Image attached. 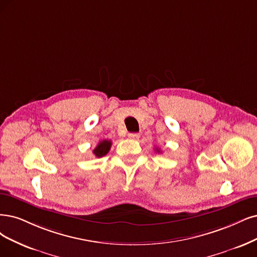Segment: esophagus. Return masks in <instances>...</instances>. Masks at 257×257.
I'll use <instances>...</instances> for the list:
<instances>
[{
	"label": "esophagus",
	"instance_id": "34e87169",
	"mask_svg": "<svg viewBox=\"0 0 257 257\" xmlns=\"http://www.w3.org/2000/svg\"><path fill=\"white\" fill-rule=\"evenodd\" d=\"M128 138L132 139V140H138L140 138V135L139 134H129Z\"/></svg>",
	"mask_w": 257,
	"mask_h": 257
}]
</instances>
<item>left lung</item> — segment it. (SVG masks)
Here are the masks:
<instances>
[{
  "label": "left lung",
  "mask_w": 257,
  "mask_h": 257,
  "mask_svg": "<svg viewBox=\"0 0 257 257\" xmlns=\"http://www.w3.org/2000/svg\"><path fill=\"white\" fill-rule=\"evenodd\" d=\"M156 151H158V153H160V149H156Z\"/></svg>",
  "instance_id": "left-lung-1"
}]
</instances>
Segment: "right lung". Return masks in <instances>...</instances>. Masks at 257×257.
Listing matches in <instances>:
<instances>
[{
    "label": "right lung",
    "mask_w": 257,
    "mask_h": 257,
    "mask_svg": "<svg viewBox=\"0 0 257 257\" xmlns=\"http://www.w3.org/2000/svg\"><path fill=\"white\" fill-rule=\"evenodd\" d=\"M111 145H112V142L109 141V140H102L100 141L98 145L94 148L93 150V155L96 157V158H101L103 156H106L109 150L111 148Z\"/></svg>",
    "instance_id": "1"
}]
</instances>
